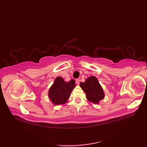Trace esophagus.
Segmentation results:
<instances>
[{
	"mask_svg": "<svg viewBox=\"0 0 147 147\" xmlns=\"http://www.w3.org/2000/svg\"><path fill=\"white\" fill-rule=\"evenodd\" d=\"M80 80H78V79H76V83L77 84V85H79V84H80Z\"/></svg>",
	"mask_w": 147,
	"mask_h": 147,
	"instance_id": "34e87169",
	"label": "esophagus"
}]
</instances>
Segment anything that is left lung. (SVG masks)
<instances>
[{
  "instance_id": "8db88e82",
  "label": "left lung",
  "mask_w": 147,
  "mask_h": 147,
  "mask_svg": "<svg viewBox=\"0 0 147 147\" xmlns=\"http://www.w3.org/2000/svg\"><path fill=\"white\" fill-rule=\"evenodd\" d=\"M80 86L85 93L87 100L93 104H99V102L104 98V90L94 76L88 77L85 80V82H81Z\"/></svg>"
}]
</instances>
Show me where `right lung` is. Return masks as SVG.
<instances>
[{"label":"right lung","mask_w":147,"mask_h":147,"mask_svg":"<svg viewBox=\"0 0 147 147\" xmlns=\"http://www.w3.org/2000/svg\"><path fill=\"white\" fill-rule=\"evenodd\" d=\"M75 81L71 80L68 82L61 77H57L49 91V97L55 105L64 104L73 89L75 88Z\"/></svg>","instance_id":"right-lung-1"}]
</instances>
